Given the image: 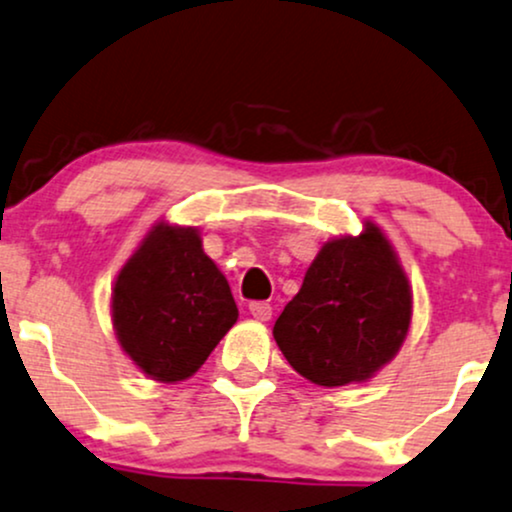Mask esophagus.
Instances as JSON below:
<instances>
[{"label":"esophagus","mask_w":512,"mask_h":512,"mask_svg":"<svg viewBox=\"0 0 512 512\" xmlns=\"http://www.w3.org/2000/svg\"><path fill=\"white\" fill-rule=\"evenodd\" d=\"M249 311H251V315H254L256 320L266 323V320H270V315H273V306H270L268 301H251Z\"/></svg>","instance_id":"34e87169"}]
</instances>
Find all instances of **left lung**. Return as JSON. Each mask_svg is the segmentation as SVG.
Segmentation results:
<instances>
[{
	"instance_id": "obj_1",
	"label": "left lung",
	"mask_w": 512,
	"mask_h": 512,
	"mask_svg": "<svg viewBox=\"0 0 512 512\" xmlns=\"http://www.w3.org/2000/svg\"><path fill=\"white\" fill-rule=\"evenodd\" d=\"M410 287L380 227L327 242L273 334L289 365L320 387L365 382L401 349Z\"/></svg>"
}]
</instances>
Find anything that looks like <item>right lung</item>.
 Returning a JSON list of instances; mask_svg holds the SVG:
<instances>
[{
  "mask_svg": "<svg viewBox=\"0 0 512 512\" xmlns=\"http://www.w3.org/2000/svg\"><path fill=\"white\" fill-rule=\"evenodd\" d=\"M111 313L123 351L159 382L194 375L239 315L197 230L166 223L144 237L118 273Z\"/></svg>",
  "mask_w": 512,
  "mask_h": 512,
  "instance_id": "right-lung-1",
  "label": "right lung"
}]
</instances>
